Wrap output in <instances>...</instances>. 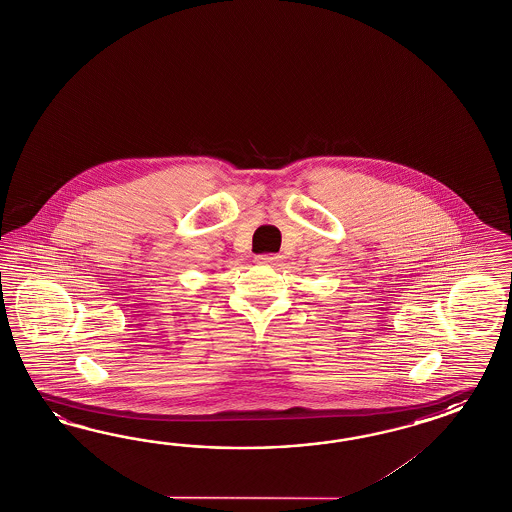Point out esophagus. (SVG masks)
<instances>
[{
  "label": "esophagus",
  "instance_id": "34e87169",
  "mask_svg": "<svg viewBox=\"0 0 512 512\" xmlns=\"http://www.w3.org/2000/svg\"><path fill=\"white\" fill-rule=\"evenodd\" d=\"M279 261H281V255H274V253H268V255H259L257 257V262L259 264H279Z\"/></svg>",
  "mask_w": 512,
  "mask_h": 512
}]
</instances>
